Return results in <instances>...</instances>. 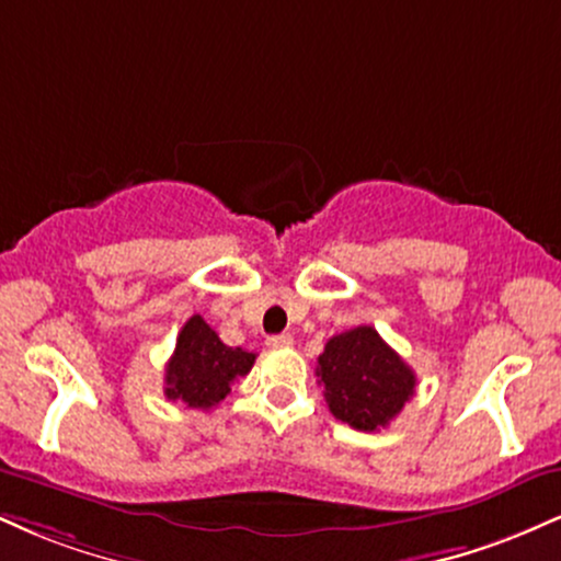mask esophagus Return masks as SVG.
Returning <instances> with one entry per match:
<instances>
[{"label": "esophagus", "mask_w": 561, "mask_h": 561, "mask_svg": "<svg viewBox=\"0 0 561 561\" xmlns=\"http://www.w3.org/2000/svg\"><path fill=\"white\" fill-rule=\"evenodd\" d=\"M268 347H289L293 345V334H272V337L266 340Z\"/></svg>", "instance_id": "1"}]
</instances>
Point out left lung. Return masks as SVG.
<instances>
[{"label": "left lung", "instance_id": "left-lung-1", "mask_svg": "<svg viewBox=\"0 0 561 561\" xmlns=\"http://www.w3.org/2000/svg\"><path fill=\"white\" fill-rule=\"evenodd\" d=\"M334 420L375 433L401 414L416 375L375 327H356L327 340L317 366Z\"/></svg>", "mask_w": 561, "mask_h": 561}]
</instances>
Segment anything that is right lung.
I'll return each instance as SVG.
<instances>
[{
	"instance_id": "1",
	"label": "right lung",
	"mask_w": 561,
	"mask_h": 561,
	"mask_svg": "<svg viewBox=\"0 0 561 561\" xmlns=\"http://www.w3.org/2000/svg\"><path fill=\"white\" fill-rule=\"evenodd\" d=\"M255 353L229 347L195 313L176 337V351L165 364V398L190 409H214L231 392V385L248 375Z\"/></svg>"
}]
</instances>
